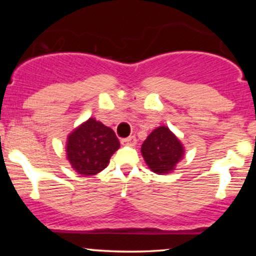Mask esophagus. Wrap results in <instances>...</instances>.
<instances>
[{"instance_id": "34e87169", "label": "esophagus", "mask_w": 256, "mask_h": 256, "mask_svg": "<svg viewBox=\"0 0 256 256\" xmlns=\"http://www.w3.org/2000/svg\"><path fill=\"white\" fill-rule=\"evenodd\" d=\"M122 144H125V146H134L137 143V138L134 136H130L128 138H124V140H122Z\"/></svg>"}]
</instances>
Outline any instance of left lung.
Masks as SVG:
<instances>
[{
	"mask_svg": "<svg viewBox=\"0 0 256 256\" xmlns=\"http://www.w3.org/2000/svg\"><path fill=\"white\" fill-rule=\"evenodd\" d=\"M140 152L152 172L166 174L173 171L176 165L182 160L184 148L180 140L168 128L160 126L146 137Z\"/></svg>",
	"mask_w": 256,
	"mask_h": 256,
	"instance_id": "obj_1",
	"label": "left lung"
}]
</instances>
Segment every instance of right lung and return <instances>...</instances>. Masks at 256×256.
I'll use <instances>...</instances> for the list:
<instances>
[{
    "mask_svg": "<svg viewBox=\"0 0 256 256\" xmlns=\"http://www.w3.org/2000/svg\"><path fill=\"white\" fill-rule=\"evenodd\" d=\"M119 146L114 131L91 118L68 136L67 158L79 174L92 176L107 167Z\"/></svg>",
    "mask_w": 256,
    "mask_h": 256,
    "instance_id": "add662e5",
    "label": "right lung"
}]
</instances>
